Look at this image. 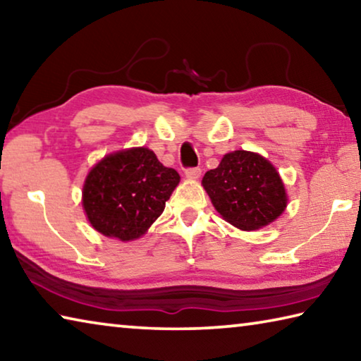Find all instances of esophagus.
<instances>
[{"label":"esophagus","mask_w":361,"mask_h":361,"mask_svg":"<svg viewBox=\"0 0 361 361\" xmlns=\"http://www.w3.org/2000/svg\"><path fill=\"white\" fill-rule=\"evenodd\" d=\"M185 173L189 180H197L200 173H202V170H200L199 167H189V169H186Z\"/></svg>","instance_id":"34e87169"}]
</instances>
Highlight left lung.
<instances>
[{"mask_svg": "<svg viewBox=\"0 0 361 361\" xmlns=\"http://www.w3.org/2000/svg\"><path fill=\"white\" fill-rule=\"evenodd\" d=\"M202 185L226 221L242 231L259 229L282 215L286 207L277 170L259 154L234 151L204 175Z\"/></svg>", "mask_w": 361, "mask_h": 361, "instance_id": "1", "label": "left lung"}]
</instances>
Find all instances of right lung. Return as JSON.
<instances>
[{
    "instance_id": "right-lung-1",
    "label": "right lung",
    "mask_w": 361,
    "mask_h": 361,
    "mask_svg": "<svg viewBox=\"0 0 361 361\" xmlns=\"http://www.w3.org/2000/svg\"><path fill=\"white\" fill-rule=\"evenodd\" d=\"M178 183V172L164 167L148 148L114 152L85 178V215L103 235L133 240L161 216Z\"/></svg>"
}]
</instances>
